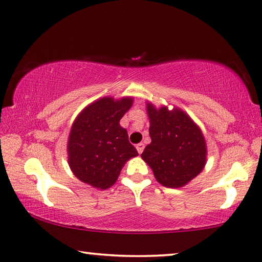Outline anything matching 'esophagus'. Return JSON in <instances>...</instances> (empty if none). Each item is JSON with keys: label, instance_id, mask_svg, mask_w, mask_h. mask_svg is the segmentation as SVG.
<instances>
[{"label": "esophagus", "instance_id": "34e87169", "mask_svg": "<svg viewBox=\"0 0 262 262\" xmlns=\"http://www.w3.org/2000/svg\"><path fill=\"white\" fill-rule=\"evenodd\" d=\"M136 150H137V152H139V154L141 155L142 152H143V150H144V144H143V143L136 144Z\"/></svg>", "mask_w": 262, "mask_h": 262}]
</instances>
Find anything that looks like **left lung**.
Returning a JSON list of instances; mask_svg holds the SVG:
<instances>
[{
    "label": "left lung",
    "instance_id": "8db88e82",
    "mask_svg": "<svg viewBox=\"0 0 262 262\" xmlns=\"http://www.w3.org/2000/svg\"><path fill=\"white\" fill-rule=\"evenodd\" d=\"M146 112L151 143L145 146L142 159L161 185L184 187L206 165L207 147L202 129L178 106L169 110L146 102Z\"/></svg>",
    "mask_w": 262,
    "mask_h": 262
}]
</instances>
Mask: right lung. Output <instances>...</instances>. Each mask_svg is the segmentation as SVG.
I'll list each match as a JSON object with an SVG mask.
<instances>
[{
    "instance_id": "obj_1",
    "label": "right lung",
    "mask_w": 262,
    "mask_h": 262,
    "mask_svg": "<svg viewBox=\"0 0 262 262\" xmlns=\"http://www.w3.org/2000/svg\"><path fill=\"white\" fill-rule=\"evenodd\" d=\"M133 102L130 96H105L90 103L75 118L68 141V160L81 182L106 190L117 182L127 161L139 156L120 126Z\"/></svg>"
}]
</instances>
